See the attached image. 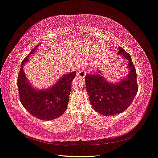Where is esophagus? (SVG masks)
I'll return each instance as SVG.
<instances>
[{"label":"esophagus","instance_id":"34e87169","mask_svg":"<svg viewBox=\"0 0 158 158\" xmlns=\"http://www.w3.org/2000/svg\"><path fill=\"white\" fill-rule=\"evenodd\" d=\"M86 72L85 70H81L77 73V77H79L81 79H84L86 76Z\"/></svg>","mask_w":158,"mask_h":158}]
</instances>
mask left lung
<instances>
[{"instance_id":"8db88e82","label":"left lung","mask_w":158,"mask_h":158,"mask_svg":"<svg viewBox=\"0 0 158 158\" xmlns=\"http://www.w3.org/2000/svg\"><path fill=\"white\" fill-rule=\"evenodd\" d=\"M128 61L129 73L117 82L107 81L99 70L96 74L86 75L85 84L91 104L104 116L117 114L126 110L137 94L136 72L131 56L122 47L118 53Z\"/></svg>"}]
</instances>
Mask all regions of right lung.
I'll return each instance as SVG.
<instances>
[{
  "label": "right lung",
  "instance_id": "1",
  "mask_svg": "<svg viewBox=\"0 0 158 158\" xmlns=\"http://www.w3.org/2000/svg\"><path fill=\"white\" fill-rule=\"evenodd\" d=\"M40 45L33 48L22 63L17 81L19 92L22 104L30 114L41 120H52L60 117L67 108L72 82L76 72L63 75L48 88H35L27 79L23 66L29 61V56L35 53Z\"/></svg>",
  "mask_w": 158,
  "mask_h": 158
}]
</instances>
